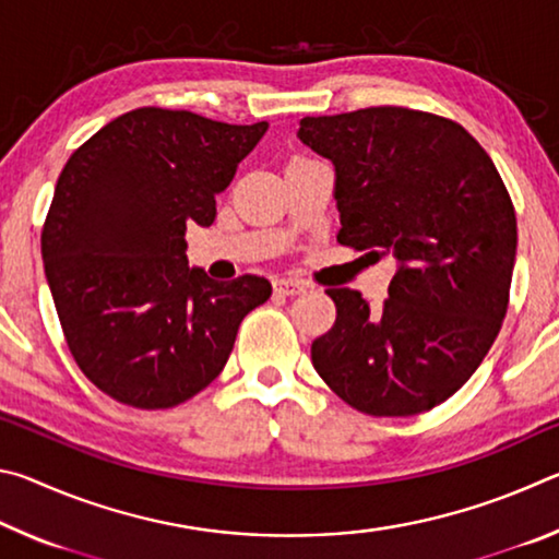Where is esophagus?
Returning <instances> with one entry per match:
<instances>
[{"instance_id": "1", "label": "esophagus", "mask_w": 559, "mask_h": 559, "mask_svg": "<svg viewBox=\"0 0 559 559\" xmlns=\"http://www.w3.org/2000/svg\"><path fill=\"white\" fill-rule=\"evenodd\" d=\"M273 288H276V293H281V296H298V293L306 290V283L298 278H276Z\"/></svg>"}]
</instances>
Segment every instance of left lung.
Segmentation results:
<instances>
[{"label":"left lung","instance_id":"8db88e82","mask_svg":"<svg viewBox=\"0 0 559 559\" xmlns=\"http://www.w3.org/2000/svg\"><path fill=\"white\" fill-rule=\"evenodd\" d=\"M298 138L335 165L337 241L392 253L390 298L328 288L335 325L310 357L370 416L429 412L484 362L508 313L518 224L493 159L459 122L380 106L302 118Z\"/></svg>","mask_w":559,"mask_h":559}]
</instances>
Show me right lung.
<instances>
[{
	"instance_id": "obj_1",
	"label": "right lung",
	"mask_w": 559,
	"mask_h": 559,
	"mask_svg": "<svg viewBox=\"0 0 559 559\" xmlns=\"http://www.w3.org/2000/svg\"><path fill=\"white\" fill-rule=\"evenodd\" d=\"M266 130L138 108L66 163L41 231L46 281L75 365L116 402L192 400L224 370L241 320L271 298L266 278L219 283L185 253L187 224L214 222L216 194Z\"/></svg>"
}]
</instances>
